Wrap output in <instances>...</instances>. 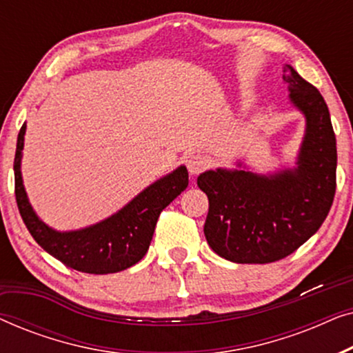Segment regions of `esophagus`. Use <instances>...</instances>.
Wrapping results in <instances>:
<instances>
[{"label":"esophagus","instance_id":"1","mask_svg":"<svg viewBox=\"0 0 353 353\" xmlns=\"http://www.w3.org/2000/svg\"><path fill=\"white\" fill-rule=\"evenodd\" d=\"M186 167L191 175H199L201 172H204L209 167V161H207V157L201 156V154H192V156L188 157Z\"/></svg>","mask_w":353,"mask_h":353}]
</instances>
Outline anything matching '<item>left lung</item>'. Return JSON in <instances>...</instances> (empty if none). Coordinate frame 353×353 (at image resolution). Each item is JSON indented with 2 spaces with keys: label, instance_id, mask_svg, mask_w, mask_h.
Returning a JSON list of instances; mask_svg holds the SVG:
<instances>
[{
  "label": "left lung",
  "instance_id": "obj_1",
  "mask_svg": "<svg viewBox=\"0 0 353 353\" xmlns=\"http://www.w3.org/2000/svg\"><path fill=\"white\" fill-rule=\"evenodd\" d=\"M283 81L307 122L297 167L270 176L216 168L197 178L209 197L205 239L230 262L288 257L316 233L334 201L337 149L327 105L292 65L284 67Z\"/></svg>",
  "mask_w": 353,
  "mask_h": 353
}]
</instances>
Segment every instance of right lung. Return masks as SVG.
I'll use <instances>...</instances> for the list:
<instances>
[{"label":"right lung","mask_w":353,"mask_h":353,"mask_svg":"<svg viewBox=\"0 0 353 353\" xmlns=\"http://www.w3.org/2000/svg\"><path fill=\"white\" fill-rule=\"evenodd\" d=\"M23 134L26 123L19 132L14 157L19 212L33 239L48 254L77 272L108 274L138 263L148 252L161 212L188 188V170L181 165L148 186L109 219L88 228L61 233L43 223L27 199L21 173Z\"/></svg>","instance_id":"right-lung-1"}]
</instances>
